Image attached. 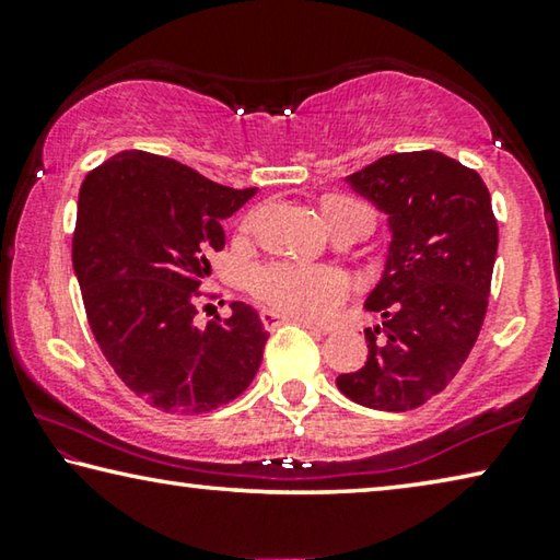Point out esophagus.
<instances>
[{
  "instance_id": "34e87169",
  "label": "esophagus",
  "mask_w": 560,
  "mask_h": 560,
  "mask_svg": "<svg viewBox=\"0 0 560 560\" xmlns=\"http://www.w3.org/2000/svg\"><path fill=\"white\" fill-rule=\"evenodd\" d=\"M261 322H264L266 329H279V327H283V324H299V327H306L308 331H319V334L324 331V329L314 327V324H308V322H302V319H294V316L273 312V308H261Z\"/></svg>"
}]
</instances>
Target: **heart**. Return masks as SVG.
Returning a JSON list of instances; mask_svg holds the SVG:
<instances>
[{
	"label": "heart",
	"mask_w": 560,
	"mask_h": 560,
	"mask_svg": "<svg viewBox=\"0 0 560 560\" xmlns=\"http://www.w3.org/2000/svg\"><path fill=\"white\" fill-rule=\"evenodd\" d=\"M322 219L331 233L352 226L372 229V208L352 196H327ZM252 287L266 304L304 322H327L352 291L345 271L329 266L269 264L254 271Z\"/></svg>",
	"instance_id": "obj_1"
}]
</instances>
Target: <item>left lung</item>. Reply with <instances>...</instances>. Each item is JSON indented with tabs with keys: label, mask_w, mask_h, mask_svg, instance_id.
I'll use <instances>...</instances> for the list:
<instances>
[{
	"label": "left lung",
	"mask_w": 560,
	"mask_h": 560,
	"mask_svg": "<svg viewBox=\"0 0 560 560\" xmlns=\"http://www.w3.org/2000/svg\"><path fill=\"white\" fill-rule=\"evenodd\" d=\"M347 183L387 215L392 241L364 302L382 324L364 329L366 362L337 387L407 412L447 387L478 339L498 254L493 203L478 173L438 150L385 155Z\"/></svg>",
	"instance_id": "1"
}]
</instances>
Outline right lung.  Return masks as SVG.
Returning a JSON list of instances; mask_svg holds the SVG:
<instances>
[{"label": "right lung", "mask_w": 560, "mask_h": 560, "mask_svg": "<svg viewBox=\"0 0 560 560\" xmlns=\"http://www.w3.org/2000/svg\"><path fill=\"white\" fill-rule=\"evenodd\" d=\"M256 194L203 178L173 158L122 150L80 186L72 266L90 329L115 374L163 412L229 405L256 377L269 339L256 308L194 324L221 221Z\"/></svg>", "instance_id": "add662e5"}]
</instances>
